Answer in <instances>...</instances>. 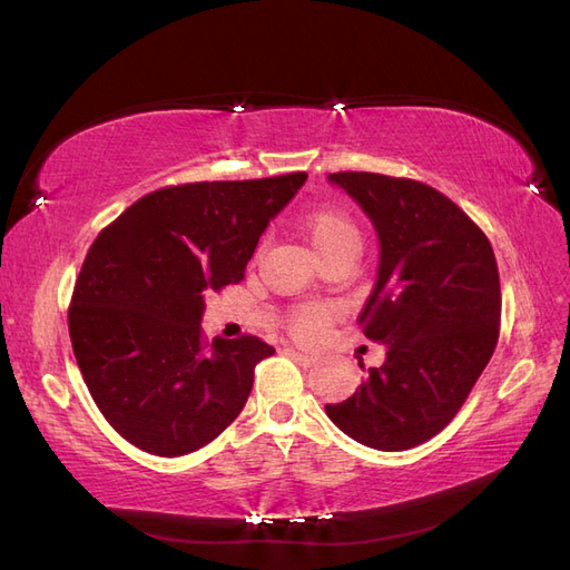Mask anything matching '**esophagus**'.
<instances>
[{
  "instance_id": "34e87169",
  "label": "esophagus",
  "mask_w": 570,
  "mask_h": 570,
  "mask_svg": "<svg viewBox=\"0 0 570 570\" xmlns=\"http://www.w3.org/2000/svg\"><path fill=\"white\" fill-rule=\"evenodd\" d=\"M287 356H289V358H295L299 366H312V364H316V356H312V354H304V352H297V350H287Z\"/></svg>"
}]
</instances>
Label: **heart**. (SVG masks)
<instances>
[{
  "label": "heart",
  "mask_w": 570,
  "mask_h": 570,
  "mask_svg": "<svg viewBox=\"0 0 570 570\" xmlns=\"http://www.w3.org/2000/svg\"><path fill=\"white\" fill-rule=\"evenodd\" d=\"M299 226L318 258L340 252L356 256L361 249V233L356 228V223L344 212L312 209L302 216ZM333 316L335 308L327 304L299 306L297 312L289 316V333L297 340L312 342L325 331V325L333 321Z\"/></svg>",
  "instance_id": "b5f03b06"
}]
</instances>
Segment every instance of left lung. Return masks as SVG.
Returning <instances> with one entry per match:
<instances>
[{"instance_id": "obj_1", "label": "left lung", "mask_w": 570, "mask_h": 570, "mask_svg": "<svg viewBox=\"0 0 570 570\" xmlns=\"http://www.w3.org/2000/svg\"><path fill=\"white\" fill-rule=\"evenodd\" d=\"M371 218L381 264L358 316L387 347L381 368L325 413L381 452L423 444L450 423L497 347L502 292L490 239L459 206L419 180L331 174Z\"/></svg>"}]
</instances>
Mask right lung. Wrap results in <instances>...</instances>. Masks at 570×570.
Instances as JSON below:
<instances>
[{
	"label": "right lung",
	"mask_w": 570,
	"mask_h": 570,
	"mask_svg": "<svg viewBox=\"0 0 570 570\" xmlns=\"http://www.w3.org/2000/svg\"><path fill=\"white\" fill-rule=\"evenodd\" d=\"M306 174L164 187L97 235L68 308L73 354L120 438L157 456L209 444L243 411L254 366L275 350L252 335H202L204 297L245 278L258 237Z\"/></svg>",
	"instance_id": "add662e5"
}]
</instances>
